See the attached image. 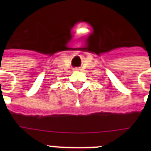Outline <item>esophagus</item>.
<instances>
[{
    "label": "esophagus",
    "mask_w": 151,
    "mask_h": 151,
    "mask_svg": "<svg viewBox=\"0 0 151 151\" xmlns=\"http://www.w3.org/2000/svg\"><path fill=\"white\" fill-rule=\"evenodd\" d=\"M75 70H80V69H78V68H76Z\"/></svg>",
    "instance_id": "34e87169"
}]
</instances>
